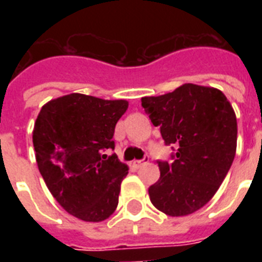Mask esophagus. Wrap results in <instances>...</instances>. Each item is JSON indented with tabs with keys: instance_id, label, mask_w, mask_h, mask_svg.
I'll list each match as a JSON object with an SVG mask.
<instances>
[{
	"instance_id": "esophagus-1",
	"label": "esophagus",
	"mask_w": 262,
	"mask_h": 262,
	"mask_svg": "<svg viewBox=\"0 0 262 262\" xmlns=\"http://www.w3.org/2000/svg\"><path fill=\"white\" fill-rule=\"evenodd\" d=\"M147 162H148V156H145V158L141 160H135V162H133V164H135L136 167H140V166H143V164H145Z\"/></svg>"
}]
</instances>
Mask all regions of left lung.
Masks as SVG:
<instances>
[{"label": "left lung", "instance_id": "left-lung-1", "mask_svg": "<svg viewBox=\"0 0 262 262\" xmlns=\"http://www.w3.org/2000/svg\"><path fill=\"white\" fill-rule=\"evenodd\" d=\"M172 162L159 160L160 178L149 186L151 203L168 216H186L215 195L236 151V117L222 91L183 84L160 96L141 98Z\"/></svg>", "mask_w": 262, "mask_h": 262}]
</instances>
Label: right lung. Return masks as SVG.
I'll use <instances>...</instances> for the list:
<instances>
[{"mask_svg":"<svg viewBox=\"0 0 262 262\" xmlns=\"http://www.w3.org/2000/svg\"><path fill=\"white\" fill-rule=\"evenodd\" d=\"M126 100H104L83 94L53 99L42 107L34 132L36 163L61 207L84 222H103L118 205L127 166L114 149L115 125Z\"/></svg>","mask_w":262,"mask_h":262,"instance_id":"right-lung-1","label":"right lung"}]
</instances>
